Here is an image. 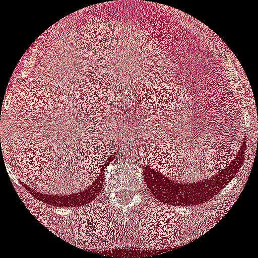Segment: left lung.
<instances>
[{
    "mask_svg": "<svg viewBox=\"0 0 258 258\" xmlns=\"http://www.w3.org/2000/svg\"><path fill=\"white\" fill-rule=\"evenodd\" d=\"M246 137L241 148L229 165L216 175L206 177L198 182H179L160 174L148 165H143L146 185L152 195L160 202L169 206H197L217 196L234 179L245 158Z\"/></svg>",
    "mask_w": 258,
    "mask_h": 258,
    "instance_id": "8db88e82",
    "label": "left lung"
}]
</instances>
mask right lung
<instances>
[{
  "label": "right lung",
  "mask_w": 258,
  "mask_h": 258,
  "mask_svg": "<svg viewBox=\"0 0 258 258\" xmlns=\"http://www.w3.org/2000/svg\"><path fill=\"white\" fill-rule=\"evenodd\" d=\"M115 158V153L111 154L110 157L106 158V160L104 161L103 166H101L100 172H99V176L92 182V185L88 186V188L83 189V191L77 192V194H71V195H49L45 194V192H39L35 188L29 187V186L24 185L22 182V185L24 186L30 194L33 195L36 200L41 201V202L47 203V205L55 206V207H81V206L90 203L92 201H94L100 192L101 187L104 185V170L107 165H109L110 161Z\"/></svg>",
  "instance_id": "1"
}]
</instances>
